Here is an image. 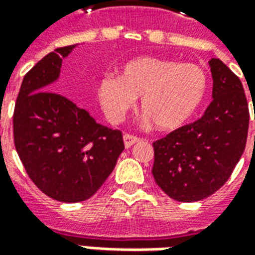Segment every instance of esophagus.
<instances>
[{
    "label": "esophagus",
    "instance_id": "1",
    "mask_svg": "<svg viewBox=\"0 0 255 255\" xmlns=\"http://www.w3.org/2000/svg\"><path fill=\"white\" fill-rule=\"evenodd\" d=\"M123 139H124V144H126V147H131L133 143H136L139 140L138 136H135V135H132V133H124V136H123Z\"/></svg>",
    "mask_w": 255,
    "mask_h": 255
}]
</instances>
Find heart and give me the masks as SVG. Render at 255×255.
I'll list each match as a JSON object with an SVG mask.
<instances>
[{"mask_svg":"<svg viewBox=\"0 0 255 255\" xmlns=\"http://www.w3.org/2000/svg\"><path fill=\"white\" fill-rule=\"evenodd\" d=\"M208 86V73L197 64L143 56L124 64L120 76L101 79L97 97L112 123L122 122L142 97V111L155 127L176 129L198 111Z\"/></svg>","mask_w":255,"mask_h":255,"instance_id":"heart-1","label":"heart"}]
</instances>
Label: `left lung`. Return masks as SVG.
I'll list each match as a JSON object with an SVG mask.
<instances>
[{
  "label": "left lung",
  "instance_id": "left-lung-1",
  "mask_svg": "<svg viewBox=\"0 0 255 255\" xmlns=\"http://www.w3.org/2000/svg\"><path fill=\"white\" fill-rule=\"evenodd\" d=\"M209 65L213 101L203 116L153 143L155 183L180 202L201 201L220 190L246 147L250 113L241 79L219 58Z\"/></svg>",
  "mask_w": 255,
  "mask_h": 255
}]
</instances>
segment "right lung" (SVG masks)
I'll list each match as a JSON object with an SVG mask.
<instances>
[{"label": "right lung", "instance_id": "1", "mask_svg": "<svg viewBox=\"0 0 255 255\" xmlns=\"http://www.w3.org/2000/svg\"><path fill=\"white\" fill-rule=\"evenodd\" d=\"M73 47H58L25 73L13 112L14 147L27 175L47 197L68 203L93 197L124 150L120 129L50 91Z\"/></svg>", "mask_w": 255, "mask_h": 255}]
</instances>
